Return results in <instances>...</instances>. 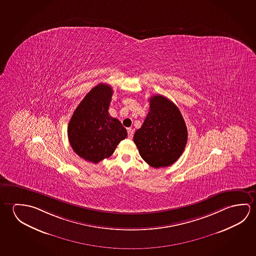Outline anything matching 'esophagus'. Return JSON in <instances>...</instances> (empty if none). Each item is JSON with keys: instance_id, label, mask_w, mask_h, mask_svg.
Segmentation results:
<instances>
[{"instance_id": "34e87169", "label": "esophagus", "mask_w": 256, "mask_h": 256, "mask_svg": "<svg viewBox=\"0 0 256 256\" xmlns=\"http://www.w3.org/2000/svg\"><path fill=\"white\" fill-rule=\"evenodd\" d=\"M133 134H134L133 130H131V128H128V138L130 139H132V138H133Z\"/></svg>"}]
</instances>
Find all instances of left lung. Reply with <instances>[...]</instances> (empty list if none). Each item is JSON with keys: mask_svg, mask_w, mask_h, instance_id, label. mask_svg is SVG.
<instances>
[{"mask_svg": "<svg viewBox=\"0 0 256 256\" xmlns=\"http://www.w3.org/2000/svg\"><path fill=\"white\" fill-rule=\"evenodd\" d=\"M150 110L134 142L142 160L154 168L174 164L184 152L188 130L180 110L164 96L149 99Z\"/></svg>", "mask_w": 256, "mask_h": 256, "instance_id": "obj_1", "label": "left lung"}]
</instances>
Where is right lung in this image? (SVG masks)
<instances>
[{
    "mask_svg": "<svg viewBox=\"0 0 256 256\" xmlns=\"http://www.w3.org/2000/svg\"><path fill=\"white\" fill-rule=\"evenodd\" d=\"M112 94L109 84H97L76 107L68 126L72 149L94 164L110 157L128 136L122 122L108 112Z\"/></svg>",
    "mask_w": 256,
    "mask_h": 256,
    "instance_id": "1",
    "label": "right lung"
}]
</instances>
